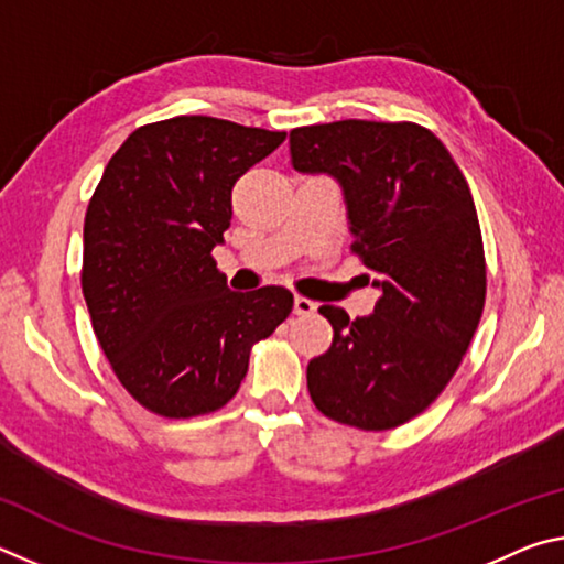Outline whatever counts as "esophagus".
Returning <instances> with one entry per match:
<instances>
[{"label":"esophagus","mask_w":564,"mask_h":564,"mask_svg":"<svg viewBox=\"0 0 564 564\" xmlns=\"http://www.w3.org/2000/svg\"><path fill=\"white\" fill-rule=\"evenodd\" d=\"M316 308H318V305L313 303V301H308V299H303V295H295V299H293V313H295V316H301V318L313 316V313H316Z\"/></svg>","instance_id":"1"}]
</instances>
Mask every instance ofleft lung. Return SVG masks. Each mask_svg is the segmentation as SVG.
I'll list each match as a JSON object with an SVG mask.
<instances>
[{
  "label": "left lung",
  "instance_id": "8db88e82",
  "mask_svg": "<svg viewBox=\"0 0 564 564\" xmlns=\"http://www.w3.org/2000/svg\"><path fill=\"white\" fill-rule=\"evenodd\" d=\"M289 144L293 169L338 178L350 251L383 293L356 321L321 305L333 343L308 362L311 400L336 423L390 431L443 393L480 323L488 271L473 194L441 139L413 121L316 123Z\"/></svg>",
  "mask_w": 564,
  "mask_h": 564
}]
</instances>
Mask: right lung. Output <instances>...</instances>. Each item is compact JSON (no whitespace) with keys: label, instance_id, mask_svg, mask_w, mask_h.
<instances>
[{"label":"right lung","instance_id":"1","mask_svg":"<svg viewBox=\"0 0 564 564\" xmlns=\"http://www.w3.org/2000/svg\"><path fill=\"white\" fill-rule=\"evenodd\" d=\"M285 131L174 117L139 127L109 159L84 218L82 291L127 393L161 417L224 408L253 343L289 318L281 285L238 293L216 269L238 178Z\"/></svg>","mask_w":564,"mask_h":564}]
</instances>
